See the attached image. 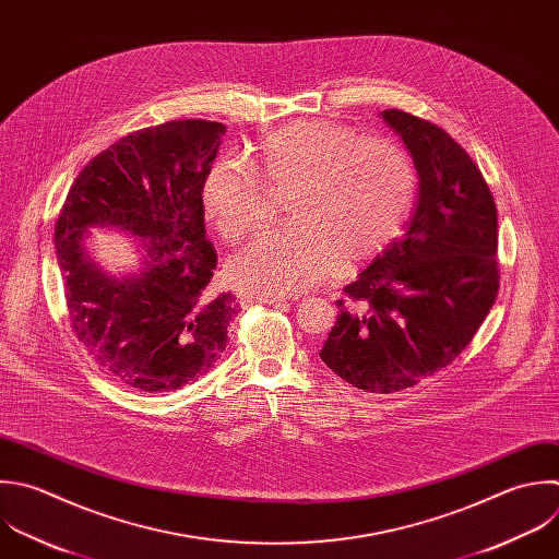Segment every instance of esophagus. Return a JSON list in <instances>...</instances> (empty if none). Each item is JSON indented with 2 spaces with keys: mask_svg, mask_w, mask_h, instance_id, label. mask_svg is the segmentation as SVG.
<instances>
[{
  "mask_svg": "<svg viewBox=\"0 0 559 559\" xmlns=\"http://www.w3.org/2000/svg\"><path fill=\"white\" fill-rule=\"evenodd\" d=\"M240 306H249V304H271V306H282L286 299L280 295H260V293H251V290H238L236 293Z\"/></svg>",
  "mask_w": 559,
  "mask_h": 559,
  "instance_id": "34e87169",
  "label": "esophagus"
}]
</instances>
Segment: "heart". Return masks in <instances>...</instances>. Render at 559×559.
<instances>
[{
  "instance_id": "1",
  "label": "heart",
  "mask_w": 559,
  "mask_h": 559,
  "mask_svg": "<svg viewBox=\"0 0 559 559\" xmlns=\"http://www.w3.org/2000/svg\"><path fill=\"white\" fill-rule=\"evenodd\" d=\"M253 168L218 157L201 197L218 234L240 242L269 223L266 192H286L290 223L264 234L229 266L242 290L260 295L301 293L338 264L373 258L402 231L415 203L411 155L393 140L360 138L332 120H295L269 131L253 148Z\"/></svg>"
}]
</instances>
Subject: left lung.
<instances>
[{
	"label": "left lung",
	"mask_w": 559,
	"mask_h": 559,
	"mask_svg": "<svg viewBox=\"0 0 559 559\" xmlns=\"http://www.w3.org/2000/svg\"><path fill=\"white\" fill-rule=\"evenodd\" d=\"M382 118L417 168L406 231L338 299L321 360L369 393H395L448 367L474 338L500 286L496 203L478 166L437 124Z\"/></svg>",
	"instance_id": "1"
}]
</instances>
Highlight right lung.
Returning a JSON list of instances; mask_svg holds the SVG:
<instances>
[{
	"instance_id": "obj_1",
	"label": "right lung",
	"mask_w": 559,
	"mask_h": 559,
	"mask_svg": "<svg viewBox=\"0 0 559 559\" xmlns=\"http://www.w3.org/2000/svg\"><path fill=\"white\" fill-rule=\"evenodd\" d=\"M223 133L210 120L129 133L81 170L57 218L70 328L107 376L138 391H175L205 376L238 314L234 297L212 288L216 249L203 225V179ZM92 224L150 238L142 276L114 281L86 260Z\"/></svg>"
}]
</instances>
